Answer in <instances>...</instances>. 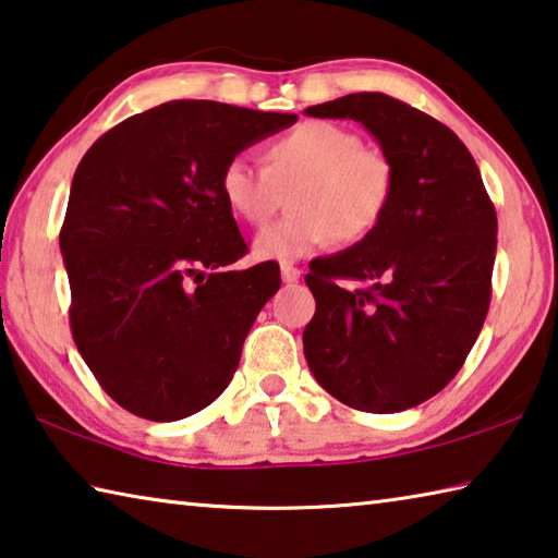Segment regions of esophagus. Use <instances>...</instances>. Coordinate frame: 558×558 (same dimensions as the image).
Returning a JSON list of instances; mask_svg holds the SVG:
<instances>
[{"label":"esophagus","instance_id":"1","mask_svg":"<svg viewBox=\"0 0 558 558\" xmlns=\"http://www.w3.org/2000/svg\"><path fill=\"white\" fill-rule=\"evenodd\" d=\"M280 276H282V282H298L300 276H302V270L298 266H292V263H282Z\"/></svg>","mask_w":558,"mask_h":558}]
</instances>
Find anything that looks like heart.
I'll return each instance as SVG.
<instances>
[{
	"label": "heart",
	"mask_w": 558,
	"mask_h": 558,
	"mask_svg": "<svg viewBox=\"0 0 558 558\" xmlns=\"http://www.w3.org/2000/svg\"><path fill=\"white\" fill-rule=\"evenodd\" d=\"M260 159L263 169L233 157L219 177L226 206L248 226H266L290 189L292 214L256 235L258 258L295 260L332 241H364L391 209V157L339 122H300L263 145Z\"/></svg>",
	"instance_id": "1"
}]
</instances>
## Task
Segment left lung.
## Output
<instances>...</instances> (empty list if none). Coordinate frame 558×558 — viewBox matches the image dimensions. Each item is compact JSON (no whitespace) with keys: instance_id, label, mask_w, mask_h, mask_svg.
<instances>
[{"instance_id":"8db88e82","label":"left lung","mask_w":558,"mask_h":558,"mask_svg":"<svg viewBox=\"0 0 558 558\" xmlns=\"http://www.w3.org/2000/svg\"><path fill=\"white\" fill-rule=\"evenodd\" d=\"M362 122L391 157L396 192L379 229L310 263L317 310L302 347L317 384L366 413L413 409L465 364L493 298L497 214L450 128L384 93L305 110ZM339 279H362V291Z\"/></svg>"}]
</instances>
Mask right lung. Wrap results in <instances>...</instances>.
Wrapping results in <instances>:
<instances>
[{"instance_id":"right-lung-1","label":"right lung","mask_w":558,"mask_h":558,"mask_svg":"<svg viewBox=\"0 0 558 558\" xmlns=\"http://www.w3.org/2000/svg\"><path fill=\"white\" fill-rule=\"evenodd\" d=\"M298 116L169 100L98 137L61 226L71 335L112 401L179 421L233 379L243 339L280 288L248 253L219 192L223 165Z\"/></svg>"}]
</instances>
